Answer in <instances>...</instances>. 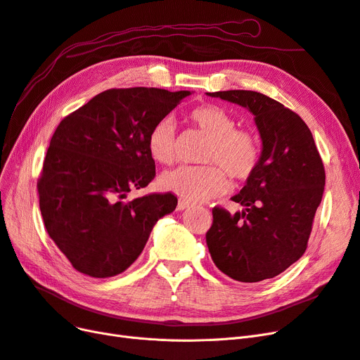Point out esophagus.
Here are the masks:
<instances>
[{
  "label": "esophagus",
  "mask_w": 360,
  "mask_h": 360,
  "mask_svg": "<svg viewBox=\"0 0 360 360\" xmlns=\"http://www.w3.org/2000/svg\"><path fill=\"white\" fill-rule=\"evenodd\" d=\"M186 208H189V202L179 201V204H177V210H179V212H183V210H186Z\"/></svg>",
  "instance_id": "esophagus-1"
}]
</instances>
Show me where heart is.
<instances>
[{
	"mask_svg": "<svg viewBox=\"0 0 360 360\" xmlns=\"http://www.w3.org/2000/svg\"><path fill=\"white\" fill-rule=\"evenodd\" d=\"M189 119L208 143L201 160L208 165L180 167L160 177L162 189L176 193L184 201L202 202L228 191L226 174L241 181L249 179L257 167L260 147L256 134L245 128H235L237 122L228 110L216 104L193 108ZM147 148L159 164L169 165L177 159L176 125L169 117L158 120L147 135Z\"/></svg>",
	"mask_w": 360,
	"mask_h": 360,
	"instance_id": "1",
	"label": "heart"
}]
</instances>
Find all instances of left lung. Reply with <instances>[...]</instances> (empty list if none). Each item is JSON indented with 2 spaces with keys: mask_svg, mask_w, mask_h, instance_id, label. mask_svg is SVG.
Listing matches in <instances>:
<instances>
[{
  "mask_svg": "<svg viewBox=\"0 0 360 360\" xmlns=\"http://www.w3.org/2000/svg\"><path fill=\"white\" fill-rule=\"evenodd\" d=\"M207 95L249 110L262 140L256 169L232 196L243 212L213 208V225L205 235L208 252L233 280L272 278L307 250L325 191L323 162L305 122L278 101L253 91Z\"/></svg>",
  "mask_w": 360,
  "mask_h": 360,
  "instance_id": "8db88e82",
  "label": "left lung"
}]
</instances>
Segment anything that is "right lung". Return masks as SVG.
I'll use <instances>...</instances> for the list:
<instances>
[{"label": "right lung", "mask_w": 360, "mask_h": 360, "mask_svg": "<svg viewBox=\"0 0 360 360\" xmlns=\"http://www.w3.org/2000/svg\"><path fill=\"white\" fill-rule=\"evenodd\" d=\"M189 95L108 89L58 125L37 189L49 237L82 274L107 278L128 269L155 223L176 210L169 192L125 198L155 179L147 135Z\"/></svg>", "instance_id": "right-lung-1"}]
</instances>
